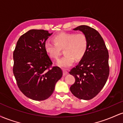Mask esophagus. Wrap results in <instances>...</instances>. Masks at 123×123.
I'll return each mask as SVG.
<instances>
[{
    "mask_svg": "<svg viewBox=\"0 0 123 123\" xmlns=\"http://www.w3.org/2000/svg\"><path fill=\"white\" fill-rule=\"evenodd\" d=\"M68 73V72L67 70H65V69H63V76L66 75Z\"/></svg>",
    "mask_w": 123,
    "mask_h": 123,
    "instance_id": "1",
    "label": "esophagus"
}]
</instances>
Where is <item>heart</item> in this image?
<instances>
[{"label": "heart", "mask_w": 123, "mask_h": 123, "mask_svg": "<svg viewBox=\"0 0 123 123\" xmlns=\"http://www.w3.org/2000/svg\"><path fill=\"white\" fill-rule=\"evenodd\" d=\"M54 43L46 42L44 45L45 51L51 58L57 60L61 50L63 49V57L58 61L57 65L63 68L69 67L74 59L81 60L85 55L88 46V40L83 33L61 32L53 37Z\"/></svg>", "instance_id": "b5f03b06"}]
</instances>
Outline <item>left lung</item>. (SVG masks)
Here are the masks:
<instances>
[{"label":"left lung","instance_id":"left-lung-1","mask_svg":"<svg viewBox=\"0 0 123 123\" xmlns=\"http://www.w3.org/2000/svg\"><path fill=\"white\" fill-rule=\"evenodd\" d=\"M73 30H79L86 35L88 46L85 55L69 72L75 78L70 90L77 98L90 100L101 91L108 80V51L102 36L94 28L80 25Z\"/></svg>","mask_w":123,"mask_h":123}]
</instances>
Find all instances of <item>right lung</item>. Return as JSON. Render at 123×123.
I'll return each instance as SVG.
<instances>
[{
    "instance_id": "obj_1",
    "label": "right lung",
    "mask_w": 123,
    "mask_h": 123,
    "mask_svg": "<svg viewBox=\"0 0 123 123\" xmlns=\"http://www.w3.org/2000/svg\"><path fill=\"white\" fill-rule=\"evenodd\" d=\"M52 34L43 29L29 30L19 38L14 51L12 70L18 88L35 101L49 98L62 76L60 68L50 69L53 63L44 48Z\"/></svg>"
}]
</instances>
